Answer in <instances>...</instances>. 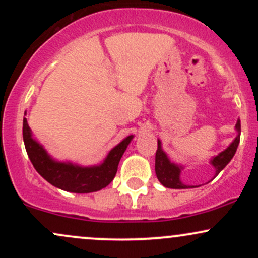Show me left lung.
I'll return each mask as SVG.
<instances>
[{
    "label": "left lung",
    "instance_id": "left-lung-1",
    "mask_svg": "<svg viewBox=\"0 0 258 258\" xmlns=\"http://www.w3.org/2000/svg\"><path fill=\"white\" fill-rule=\"evenodd\" d=\"M235 130L238 131V136L235 139L230 143V146L227 148L226 150L218 154L217 156H215L211 160V165L215 167L216 173L215 177L227 166L228 162L233 159L234 154H235L236 149H238L239 142H240V132H241V126H240V120H238L235 125ZM183 167L178 166V165L173 164L170 161V159L167 158L166 153L162 150L161 148V142L158 141V150L155 154V173L158 179L160 180L162 185L166 186V188L171 189H186V188H194L191 185H185L180 182L179 176L182 172Z\"/></svg>",
    "mask_w": 258,
    "mask_h": 258
}]
</instances>
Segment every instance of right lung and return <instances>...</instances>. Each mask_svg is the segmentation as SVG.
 <instances>
[{"mask_svg":"<svg viewBox=\"0 0 258 258\" xmlns=\"http://www.w3.org/2000/svg\"><path fill=\"white\" fill-rule=\"evenodd\" d=\"M133 136H128L112 148L100 165L82 167L72 162H59L47 154L41 144L32 138L28 121L23 120V139L25 149L35 170L52 185L70 193H93L110 184L117 172V166Z\"/></svg>","mask_w":258,"mask_h":258,"instance_id":"right-lung-1","label":"right lung"}]
</instances>
